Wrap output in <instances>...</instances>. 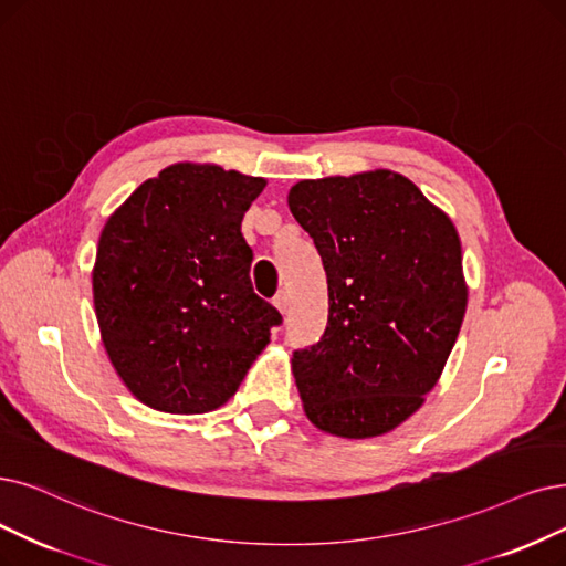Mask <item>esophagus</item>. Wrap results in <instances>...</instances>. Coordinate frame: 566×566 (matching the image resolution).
<instances>
[{
  "instance_id": "34e87169",
  "label": "esophagus",
  "mask_w": 566,
  "mask_h": 566,
  "mask_svg": "<svg viewBox=\"0 0 566 566\" xmlns=\"http://www.w3.org/2000/svg\"><path fill=\"white\" fill-rule=\"evenodd\" d=\"M274 306H276L281 313H285V311H287V306H290V300H287V292H285V290H281L279 295L274 297Z\"/></svg>"
}]
</instances>
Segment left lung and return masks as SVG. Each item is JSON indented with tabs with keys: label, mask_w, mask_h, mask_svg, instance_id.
Masks as SVG:
<instances>
[{
	"label": "left lung",
	"mask_w": 566,
	"mask_h": 566,
	"mask_svg": "<svg viewBox=\"0 0 566 566\" xmlns=\"http://www.w3.org/2000/svg\"><path fill=\"white\" fill-rule=\"evenodd\" d=\"M287 207L323 258L329 315L295 350L308 420L344 439L390 432L437 386L467 311L455 224L390 169L300 180Z\"/></svg>",
	"instance_id": "8db88e82"
}]
</instances>
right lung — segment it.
<instances>
[{
    "label": "right lung",
    "instance_id": "right-lung-1",
    "mask_svg": "<svg viewBox=\"0 0 566 566\" xmlns=\"http://www.w3.org/2000/svg\"><path fill=\"white\" fill-rule=\"evenodd\" d=\"M266 180L178 163L144 180L99 237L93 297L127 390L155 411L228 401L281 313L255 295L241 220Z\"/></svg>",
    "mask_w": 566,
    "mask_h": 566
}]
</instances>
